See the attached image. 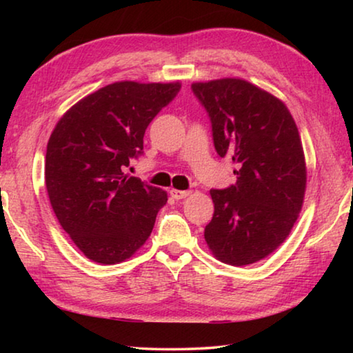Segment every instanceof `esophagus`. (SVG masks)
<instances>
[{"label":"esophagus","instance_id":"1","mask_svg":"<svg viewBox=\"0 0 353 353\" xmlns=\"http://www.w3.org/2000/svg\"><path fill=\"white\" fill-rule=\"evenodd\" d=\"M170 194L174 199H185V198H188V196H190V191L188 190H176V188H172V190H170Z\"/></svg>","mask_w":353,"mask_h":353}]
</instances>
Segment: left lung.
<instances>
[{
  "label": "left lung",
  "mask_w": 353,
  "mask_h": 353,
  "mask_svg": "<svg viewBox=\"0 0 353 353\" xmlns=\"http://www.w3.org/2000/svg\"><path fill=\"white\" fill-rule=\"evenodd\" d=\"M191 88L212 119L214 149L236 165V183L210 191L207 246L227 265H252L286 240L302 210L307 165L301 135L283 101L248 81L223 77Z\"/></svg>",
  "instance_id": "obj_1"
}]
</instances>
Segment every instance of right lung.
<instances>
[{
	"instance_id": "1",
	"label": "right lung",
	"mask_w": 353,
	"mask_h": 353,
	"mask_svg": "<svg viewBox=\"0 0 353 353\" xmlns=\"http://www.w3.org/2000/svg\"><path fill=\"white\" fill-rule=\"evenodd\" d=\"M181 85L109 83L71 105L52 130L45 157L48 198L59 224L92 261L121 263L151 235L168 194L124 168L141 154L149 123Z\"/></svg>"
}]
</instances>
